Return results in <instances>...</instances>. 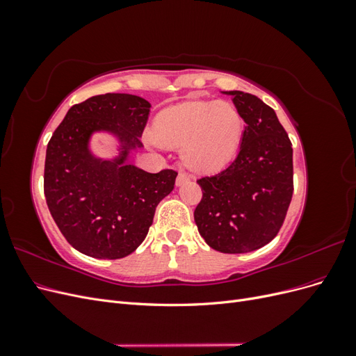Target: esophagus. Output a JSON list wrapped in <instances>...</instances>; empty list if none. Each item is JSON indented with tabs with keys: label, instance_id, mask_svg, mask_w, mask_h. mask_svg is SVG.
I'll return each instance as SVG.
<instances>
[{
	"label": "esophagus",
	"instance_id": "34e87169",
	"mask_svg": "<svg viewBox=\"0 0 356 356\" xmlns=\"http://www.w3.org/2000/svg\"><path fill=\"white\" fill-rule=\"evenodd\" d=\"M188 179H190V178H188L187 174H184V172H179L178 177H177V186H178V187L182 186V184H184V182H187Z\"/></svg>",
	"mask_w": 356,
	"mask_h": 356
}]
</instances>
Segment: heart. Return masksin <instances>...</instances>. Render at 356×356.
<instances>
[{
	"mask_svg": "<svg viewBox=\"0 0 356 356\" xmlns=\"http://www.w3.org/2000/svg\"><path fill=\"white\" fill-rule=\"evenodd\" d=\"M243 129L234 104L191 101L161 111L153 123V136L165 147H182V160L193 170L217 172L238 153Z\"/></svg>",
	"mask_w": 356,
	"mask_h": 356,
	"instance_id": "heart-1",
	"label": "heart"
}]
</instances>
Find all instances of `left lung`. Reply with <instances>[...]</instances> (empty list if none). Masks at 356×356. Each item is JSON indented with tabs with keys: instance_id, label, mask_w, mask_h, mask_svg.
<instances>
[{
	"instance_id": "left-lung-1",
	"label": "left lung",
	"mask_w": 356,
	"mask_h": 356,
	"mask_svg": "<svg viewBox=\"0 0 356 356\" xmlns=\"http://www.w3.org/2000/svg\"><path fill=\"white\" fill-rule=\"evenodd\" d=\"M246 123L239 153L220 174L197 179V230L212 250L243 254L270 242L293 197V147L273 108L241 90L222 92Z\"/></svg>"
}]
</instances>
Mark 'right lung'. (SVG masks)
I'll return each mask as SVG.
<instances>
[{
  "instance_id": "right-lung-1",
  "label": "right lung",
  "mask_w": 356,
  "mask_h": 356,
  "mask_svg": "<svg viewBox=\"0 0 356 356\" xmlns=\"http://www.w3.org/2000/svg\"><path fill=\"white\" fill-rule=\"evenodd\" d=\"M152 104L129 93L96 95L68 110L50 138L44 196L68 243L84 255L117 260L143 243L160 200L174 190L178 172L149 174L131 165ZM106 131L119 141V156L96 158L90 138Z\"/></svg>"
}]
</instances>
